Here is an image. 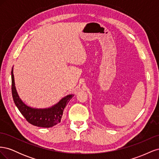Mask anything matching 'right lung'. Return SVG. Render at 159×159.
I'll return each instance as SVG.
<instances>
[{"instance_id":"1","label":"right lung","mask_w":159,"mask_h":159,"mask_svg":"<svg viewBox=\"0 0 159 159\" xmlns=\"http://www.w3.org/2000/svg\"><path fill=\"white\" fill-rule=\"evenodd\" d=\"M12 94L14 102L26 121L34 126L49 128L61 121L64 109L74 95H68L62 98L54 106L46 109H36L28 107L19 98L14 84L13 68L11 71Z\"/></svg>"}]
</instances>
